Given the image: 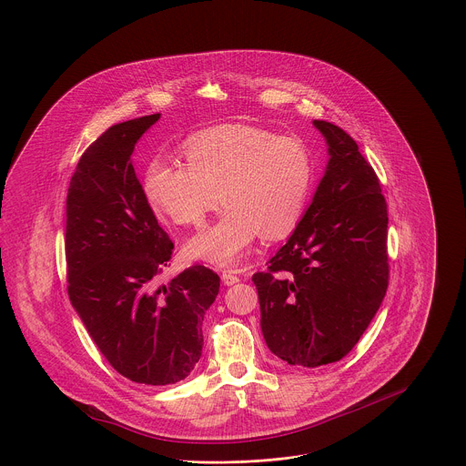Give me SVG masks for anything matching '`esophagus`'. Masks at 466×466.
I'll return each mask as SVG.
<instances>
[{
  "label": "esophagus",
  "instance_id": "obj_1",
  "mask_svg": "<svg viewBox=\"0 0 466 466\" xmlns=\"http://www.w3.org/2000/svg\"><path fill=\"white\" fill-rule=\"evenodd\" d=\"M221 280H223V284L232 286V284L239 282V278H238V276H236V272H232V270H223V274H221Z\"/></svg>",
  "mask_w": 466,
  "mask_h": 466
}]
</instances>
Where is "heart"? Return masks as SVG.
Returning a JSON list of instances; mask_svg holds the SVG:
<instances>
[{
  "mask_svg": "<svg viewBox=\"0 0 466 466\" xmlns=\"http://www.w3.org/2000/svg\"><path fill=\"white\" fill-rule=\"evenodd\" d=\"M184 153L187 164L169 157L149 162L144 192L153 208L178 225H199L221 199L227 203L216 223L187 241V258L236 265L258 234L279 239L302 218L313 164L300 140L225 124L190 137Z\"/></svg>",
  "mask_w": 466,
  "mask_h": 466,
  "instance_id": "obj_1",
  "label": "heart"
}]
</instances>
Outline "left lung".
Here are the masks:
<instances>
[{"mask_svg": "<svg viewBox=\"0 0 466 466\" xmlns=\"http://www.w3.org/2000/svg\"><path fill=\"white\" fill-rule=\"evenodd\" d=\"M328 167L286 245L254 274L268 350L289 366L339 362L360 340L389 284L387 203L371 164L339 126L313 120Z\"/></svg>", "mask_w": 466, "mask_h": 466, "instance_id": "obj_1", "label": "left lung"}]
</instances>
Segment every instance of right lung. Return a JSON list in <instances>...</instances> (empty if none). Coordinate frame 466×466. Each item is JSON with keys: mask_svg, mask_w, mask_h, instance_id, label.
Returning <instances> with one entry per match:
<instances>
[{"mask_svg": "<svg viewBox=\"0 0 466 466\" xmlns=\"http://www.w3.org/2000/svg\"><path fill=\"white\" fill-rule=\"evenodd\" d=\"M160 113L111 126L83 153L66 196V278L72 306L98 351L146 385L184 380L196 368L205 311L219 278L196 265L158 286L173 241L158 225L131 155Z\"/></svg>", "mask_w": 466, "mask_h": 466, "instance_id": "right-lung-1", "label": "right lung"}]
</instances>
